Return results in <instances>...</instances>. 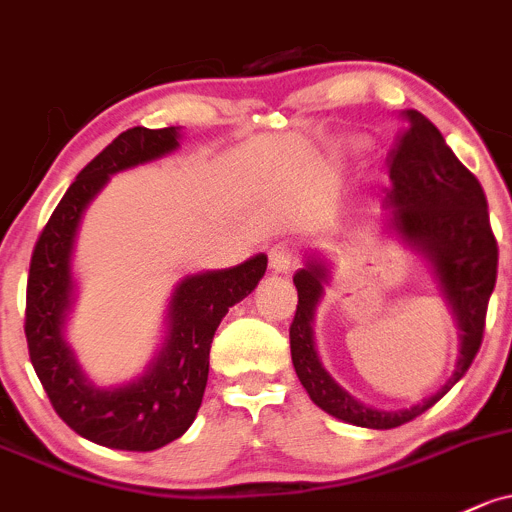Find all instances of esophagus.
<instances>
[{"instance_id":"obj_1","label":"esophagus","mask_w":512,"mask_h":512,"mask_svg":"<svg viewBox=\"0 0 512 512\" xmlns=\"http://www.w3.org/2000/svg\"><path fill=\"white\" fill-rule=\"evenodd\" d=\"M268 263H271L273 273H288L295 266V254L288 244H276L268 251Z\"/></svg>"}]
</instances>
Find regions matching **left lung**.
I'll use <instances>...</instances> for the list:
<instances>
[{
    "label": "left lung",
    "instance_id": "left-lung-1",
    "mask_svg": "<svg viewBox=\"0 0 512 512\" xmlns=\"http://www.w3.org/2000/svg\"><path fill=\"white\" fill-rule=\"evenodd\" d=\"M400 144L388 153L390 185L383 205L390 210L386 232L430 263L459 329V356L452 376L420 403L400 410H378L349 395L322 366L315 344V315L332 278V261L305 254L293 276L298 310L290 324V354L302 388L312 403L337 420L368 430H393L430 410L461 381L474 361L486 327V307L498 273V244L491 232L481 183L461 166L444 136L417 109L405 112Z\"/></svg>",
    "mask_w": 512,
    "mask_h": 512
}]
</instances>
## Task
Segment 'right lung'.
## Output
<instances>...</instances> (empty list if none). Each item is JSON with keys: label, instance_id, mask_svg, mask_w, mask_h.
Wrapping results in <instances>:
<instances>
[{"label": "right lung", "instance_id": "right-lung-1", "mask_svg": "<svg viewBox=\"0 0 512 512\" xmlns=\"http://www.w3.org/2000/svg\"><path fill=\"white\" fill-rule=\"evenodd\" d=\"M178 146V126H134L119 134L80 170L31 256L24 324L31 364L60 420L109 449L153 452L188 432L205 395L214 332L229 307L256 288L268 266L266 254H256L239 266L185 276L170 293L161 346L144 373L119 386H95L87 378L68 342L82 214L112 175L166 158Z\"/></svg>", "mask_w": 512, "mask_h": 512}]
</instances>
